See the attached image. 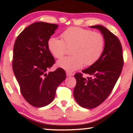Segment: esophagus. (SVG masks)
I'll list each match as a JSON object with an SVG mask.
<instances>
[{
  "label": "esophagus",
  "mask_w": 133,
  "mask_h": 133,
  "mask_svg": "<svg viewBox=\"0 0 133 133\" xmlns=\"http://www.w3.org/2000/svg\"><path fill=\"white\" fill-rule=\"evenodd\" d=\"M66 74L67 76H72L73 75V74H72L71 72H66Z\"/></svg>",
  "instance_id": "esophagus-1"
}]
</instances>
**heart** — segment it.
<instances>
[{
    "label": "heart",
    "mask_w": 133,
    "mask_h": 133,
    "mask_svg": "<svg viewBox=\"0 0 133 133\" xmlns=\"http://www.w3.org/2000/svg\"><path fill=\"white\" fill-rule=\"evenodd\" d=\"M61 39L50 37L47 46L52 55L57 59L62 58L71 48V56L63 57L57 62L60 68L68 71L81 68L83 63L90 65L96 62L103 51L105 40L101 33L92 32L79 27H71L61 35Z\"/></svg>",
    "instance_id": "obj_1"
}]
</instances>
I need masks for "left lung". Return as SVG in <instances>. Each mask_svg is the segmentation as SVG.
<instances>
[{
	"label": "left lung",
	"mask_w": 133,
	"mask_h": 133,
	"mask_svg": "<svg viewBox=\"0 0 133 133\" xmlns=\"http://www.w3.org/2000/svg\"><path fill=\"white\" fill-rule=\"evenodd\" d=\"M98 29L105 40L103 51L99 59L88 68L82 70L88 74L83 77L81 73L74 75L76 85L74 97L80 106L85 108H96L103 102L117 82L123 65L121 42L108 29L102 25L90 26Z\"/></svg>",
	"instance_id": "left-lung-1"
}]
</instances>
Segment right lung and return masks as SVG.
<instances>
[{
    "instance_id": "obj_1",
    "label": "right lung",
    "mask_w": 133,
    "mask_h": 133,
    "mask_svg": "<svg viewBox=\"0 0 133 133\" xmlns=\"http://www.w3.org/2000/svg\"><path fill=\"white\" fill-rule=\"evenodd\" d=\"M59 25L37 22L18 36L13 48L12 70L21 93L35 107L48 105L54 99L57 87L66 78L62 68L47 73L55 60L47 46Z\"/></svg>"
}]
</instances>
